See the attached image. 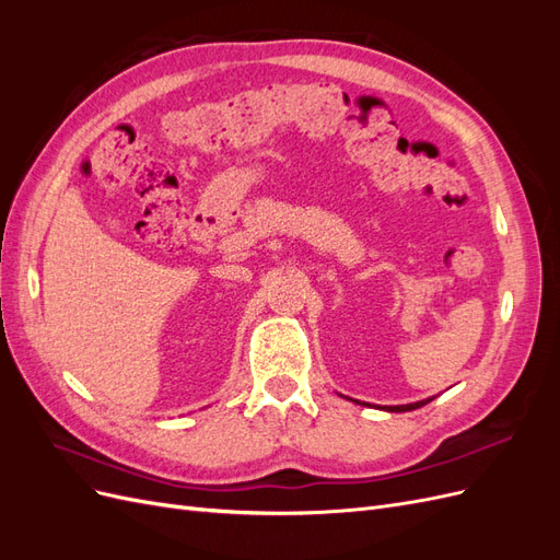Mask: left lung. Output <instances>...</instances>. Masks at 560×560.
I'll list each match as a JSON object with an SVG mask.
<instances>
[{
	"instance_id": "obj_1",
	"label": "left lung",
	"mask_w": 560,
	"mask_h": 560,
	"mask_svg": "<svg viewBox=\"0 0 560 560\" xmlns=\"http://www.w3.org/2000/svg\"><path fill=\"white\" fill-rule=\"evenodd\" d=\"M434 397H430V399H420V401H413V404H401V406H383V411H389V413H404V411H416V409H420V406H425V404H430ZM360 404V401H358Z\"/></svg>"
}]
</instances>
